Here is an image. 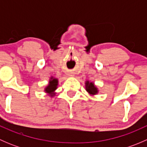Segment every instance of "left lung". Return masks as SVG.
<instances>
[{
    "label": "left lung",
    "instance_id": "1",
    "mask_svg": "<svg viewBox=\"0 0 147 147\" xmlns=\"http://www.w3.org/2000/svg\"><path fill=\"white\" fill-rule=\"evenodd\" d=\"M85 90L90 95H95L99 92L97 87L94 85V83L90 82L89 80L85 82Z\"/></svg>",
    "mask_w": 147,
    "mask_h": 147
}]
</instances>
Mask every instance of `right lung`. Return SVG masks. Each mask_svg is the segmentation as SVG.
<instances>
[{
  "instance_id": "right-lung-1",
  "label": "right lung",
  "mask_w": 147,
  "mask_h": 147,
  "mask_svg": "<svg viewBox=\"0 0 147 147\" xmlns=\"http://www.w3.org/2000/svg\"><path fill=\"white\" fill-rule=\"evenodd\" d=\"M57 85H58V80L57 78L51 77L50 79L49 80L48 84L45 87L44 92L45 93H47L48 95H50V97H54L55 94V92L57 90Z\"/></svg>"
}]
</instances>
